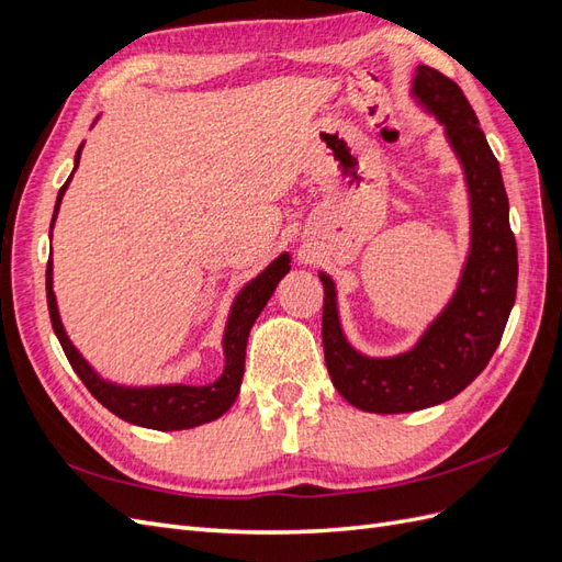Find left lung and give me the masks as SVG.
<instances>
[{
  "label": "left lung",
  "instance_id": "8db88e82",
  "mask_svg": "<svg viewBox=\"0 0 562 562\" xmlns=\"http://www.w3.org/2000/svg\"><path fill=\"white\" fill-rule=\"evenodd\" d=\"M413 98L446 128V138L464 171L471 215L469 255L446 310L407 349L372 359L349 345L337 312L335 281L323 283V353L339 396L378 415L415 413L446 403L485 370L499 347L516 302L518 250L508 225V199L485 133L469 100L452 79L419 65Z\"/></svg>",
  "mask_w": 562,
  "mask_h": 562
}]
</instances>
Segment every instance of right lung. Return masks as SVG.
<instances>
[{"label":"right lung","instance_id":"right-lung-1","mask_svg":"<svg viewBox=\"0 0 562 562\" xmlns=\"http://www.w3.org/2000/svg\"><path fill=\"white\" fill-rule=\"evenodd\" d=\"M95 124V122H93ZM79 145L75 155V168L67 182L60 187L54 217H50V232H54L56 217L60 211V201L65 196L67 184H70L79 159H81ZM50 236V234H48ZM291 271V255L281 252L274 262H269L258 277L250 279L239 295L234 297L232 310L227 316V326L223 335V351H225V370L215 382L192 386V384H151V386H126L110 380H103L93 370V366L83 359L79 349L70 342L65 333V326L58 314V302L54 293V260L48 258L46 265V302H48V316L50 326L58 337V342L67 356V361L75 368L79 380L83 382L93 398L105 405L108 411L124 422L135 424V427L157 429V431H180L192 429L199 424H206L225 415L232 403L239 396L241 380H244V366H246V345L255 318L260 316L269 297L274 295L279 281Z\"/></svg>","mask_w":562,"mask_h":562}]
</instances>
